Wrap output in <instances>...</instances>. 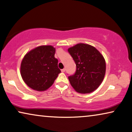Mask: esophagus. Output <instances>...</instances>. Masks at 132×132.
Masks as SVG:
<instances>
[{"label":"esophagus","mask_w":132,"mask_h":132,"mask_svg":"<svg viewBox=\"0 0 132 132\" xmlns=\"http://www.w3.org/2000/svg\"><path fill=\"white\" fill-rule=\"evenodd\" d=\"M65 70H66V69L64 68V69H63L61 70V71H62V72H65Z\"/></svg>","instance_id":"1"}]
</instances>
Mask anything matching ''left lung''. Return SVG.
Masks as SVG:
<instances>
[{"mask_svg": "<svg viewBox=\"0 0 132 132\" xmlns=\"http://www.w3.org/2000/svg\"><path fill=\"white\" fill-rule=\"evenodd\" d=\"M76 63L74 75L68 77L70 85L76 92L89 94L98 88L105 74L104 57L95 47L79 43L68 48Z\"/></svg>", "mask_w": 132, "mask_h": 132, "instance_id": "left-lung-1", "label": "left lung"}]
</instances>
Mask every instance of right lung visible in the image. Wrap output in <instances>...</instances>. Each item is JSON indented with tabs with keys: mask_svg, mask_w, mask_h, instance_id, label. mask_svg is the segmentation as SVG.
Returning a JSON list of instances; mask_svg holds the SVG:
<instances>
[{
	"mask_svg": "<svg viewBox=\"0 0 132 132\" xmlns=\"http://www.w3.org/2000/svg\"><path fill=\"white\" fill-rule=\"evenodd\" d=\"M55 52L52 46H41L25 55L21 64V75L29 88L43 91L53 84L61 72Z\"/></svg>",
	"mask_w": 132,
	"mask_h": 132,
	"instance_id": "1",
	"label": "right lung"
}]
</instances>
